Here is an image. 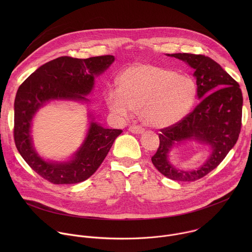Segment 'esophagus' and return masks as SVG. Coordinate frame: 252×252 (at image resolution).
Here are the masks:
<instances>
[{"mask_svg": "<svg viewBox=\"0 0 252 252\" xmlns=\"http://www.w3.org/2000/svg\"><path fill=\"white\" fill-rule=\"evenodd\" d=\"M128 130H129L130 132L136 133V134H141V133L145 132V128L139 126H130L128 127Z\"/></svg>", "mask_w": 252, "mask_h": 252, "instance_id": "obj_1", "label": "esophagus"}]
</instances>
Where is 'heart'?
Listing matches in <instances>:
<instances>
[{
    "mask_svg": "<svg viewBox=\"0 0 252 252\" xmlns=\"http://www.w3.org/2000/svg\"><path fill=\"white\" fill-rule=\"evenodd\" d=\"M119 90L105 95L110 111L126 118L139 113L143 123L163 128L181 122L192 109L197 86L192 77L153 63H136L119 76Z\"/></svg>",
    "mask_w": 252,
    "mask_h": 252,
    "instance_id": "b5f03b06",
    "label": "heart"
}]
</instances>
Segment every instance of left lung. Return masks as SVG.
Instances as JSON below:
<instances>
[{
	"label": "left lung",
	"instance_id": "8db88e82",
	"mask_svg": "<svg viewBox=\"0 0 252 252\" xmlns=\"http://www.w3.org/2000/svg\"><path fill=\"white\" fill-rule=\"evenodd\" d=\"M166 56L182 60L194 69L200 102L184 120L160 129L159 147L152 161L167 178L193 182L217 167L236 143L241 128L242 93L237 82L208 57L187 53ZM190 140L209 146L211 155L198 169L178 170L168 159L171 149Z\"/></svg>",
	"mask_w": 252,
	"mask_h": 252
}]
</instances>
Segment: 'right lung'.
I'll return each mask as SVG.
<instances>
[{
    "mask_svg": "<svg viewBox=\"0 0 252 252\" xmlns=\"http://www.w3.org/2000/svg\"><path fill=\"white\" fill-rule=\"evenodd\" d=\"M114 56L89 59L60 57L46 63L20 86L15 98L14 138L25 161L39 175L55 185L82 183L92 176L110 152L122 129L104 128L90 113V126L79 150L66 161L44 159L33 148L32 122L37 112L52 100L89 102L94 78L114 63Z\"/></svg>",
    "mask_w": 252,
    "mask_h": 252,
    "instance_id": "add662e5",
    "label": "right lung"
}]
</instances>
